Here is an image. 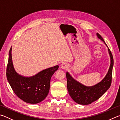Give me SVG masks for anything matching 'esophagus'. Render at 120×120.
Here are the masks:
<instances>
[{"label":"esophagus","mask_w":120,"mask_h":120,"mask_svg":"<svg viewBox=\"0 0 120 120\" xmlns=\"http://www.w3.org/2000/svg\"><path fill=\"white\" fill-rule=\"evenodd\" d=\"M68 65L67 64L64 62L60 65V67H61V68L62 69H67L68 67Z\"/></svg>","instance_id":"1"}]
</instances>
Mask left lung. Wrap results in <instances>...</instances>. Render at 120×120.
<instances>
[{"instance_id":"left-lung-1","label":"left lung","mask_w":120,"mask_h":120,"mask_svg":"<svg viewBox=\"0 0 120 120\" xmlns=\"http://www.w3.org/2000/svg\"><path fill=\"white\" fill-rule=\"evenodd\" d=\"M96 35L97 38L102 41L107 46L103 38L98 33H97ZM108 51L111 60L110 66L108 72L100 82L94 86H85L75 80L68 72H66L67 89L69 94L76 103L81 105L90 104L100 98L110 87L112 78L114 61L112 54L109 48Z\"/></svg>"}]
</instances>
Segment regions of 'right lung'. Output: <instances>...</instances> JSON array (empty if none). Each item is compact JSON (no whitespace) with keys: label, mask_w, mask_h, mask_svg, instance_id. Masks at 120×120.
<instances>
[{"label":"right lung","mask_w":120,"mask_h":120,"mask_svg":"<svg viewBox=\"0 0 120 120\" xmlns=\"http://www.w3.org/2000/svg\"><path fill=\"white\" fill-rule=\"evenodd\" d=\"M9 52L6 76L8 82L18 97L30 104H37L46 98L50 90L51 78L58 69L59 66L45 69L31 77L19 75L14 68L11 56Z\"/></svg>","instance_id":"add662e5"}]
</instances>
